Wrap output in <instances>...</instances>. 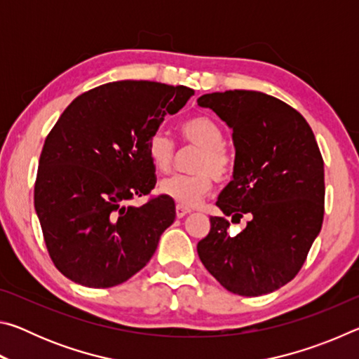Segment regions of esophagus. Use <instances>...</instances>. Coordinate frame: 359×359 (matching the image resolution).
Segmentation results:
<instances>
[{"mask_svg": "<svg viewBox=\"0 0 359 359\" xmlns=\"http://www.w3.org/2000/svg\"><path fill=\"white\" fill-rule=\"evenodd\" d=\"M190 209H187V208H182V205H177V208H175V215H177V218H184L185 215H188L190 214Z\"/></svg>", "mask_w": 359, "mask_h": 359, "instance_id": "esophagus-1", "label": "esophagus"}]
</instances>
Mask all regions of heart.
<instances>
[{"mask_svg": "<svg viewBox=\"0 0 359 359\" xmlns=\"http://www.w3.org/2000/svg\"><path fill=\"white\" fill-rule=\"evenodd\" d=\"M182 137L199 149L194 160V174H175L166 177L158 185V191L182 208H194L208 196L214 185V177L223 180L233 172V156L223 145L224 136L214 118L196 115L187 118L179 126ZM151 166L158 172L171 169L174 160V142L163 131H156L147 145Z\"/></svg>", "mask_w": 359, "mask_h": 359, "instance_id": "1", "label": "heart"}]
</instances>
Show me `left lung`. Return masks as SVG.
I'll use <instances>...</instances> for the list:
<instances>
[{
	"label": "left lung",
	"mask_w": 359,
	"mask_h": 359,
	"mask_svg": "<svg viewBox=\"0 0 359 359\" xmlns=\"http://www.w3.org/2000/svg\"><path fill=\"white\" fill-rule=\"evenodd\" d=\"M229 130L236 150L233 180L217 205L231 222H250L239 234L210 217L198 242L205 269L234 294L272 293L299 272L325 214V165L311 126L274 96L248 90L203 95Z\"/></svg>",
	"instance_id": "1"
}]
</instances>
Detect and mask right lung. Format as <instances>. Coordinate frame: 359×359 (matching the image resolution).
<instances>
[{
	"instance_id": "1",
	"label": "right lung",
	"mask_w": 359,
	"mask_h": 359,
	"mask_svg": "<svg viewBox=\"0 0 359 359\" xmlns=\"http://www.w3.org/2000/svg\"><path fill=\"white\" fill-rule=\"evenodd\" d=\"M194 93L149 81L100 85L65 109L41 151L34 209L48 255L69 280L111 288L149 263L175 220L166 196L126 205L155 187L147 145Z\"/></svg>"
}]
</instances>
